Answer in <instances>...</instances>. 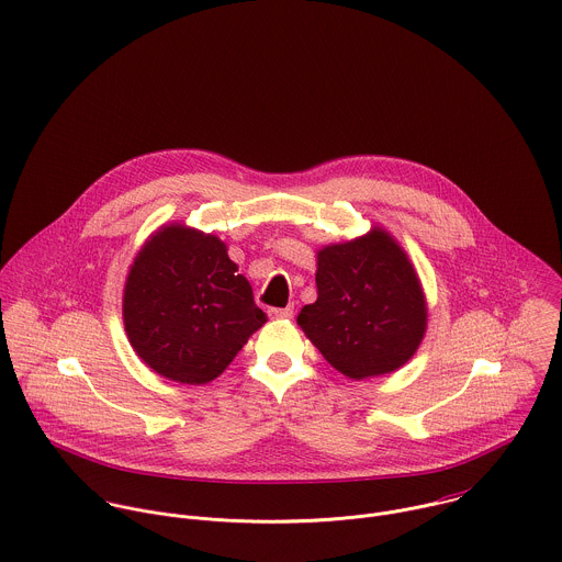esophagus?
Masks as SVG:
<instances>
[{
	"instance_id": "esophagus-1",
	"label": "esophagus",
	"mask_w": 562,
	"mask_h": 562,
	"mask_svg": "<svg viewBox=\"0 0 562 562\" xmlns=\"http://www.w3.org/2000/svg\"><path fill=\"white\" fill-rule=\"evenodd\" d=\"M269 317H273V319H291V317H293V306H286V308H269Z\"/></svg>"
}]
</instances>
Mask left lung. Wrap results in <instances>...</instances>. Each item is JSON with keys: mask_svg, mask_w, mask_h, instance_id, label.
Here are the masks:
<instances>
[{"mask_svg": "<svg viewBox=\"0 0 562 562\" xmlns=\"http://www.w3.org/2000/svg\"><path fill=\"white\" fill-rule=\"evenodd\" d=\"M426 300L402 247L382 229L317 254V302L297 315L324 358L351 380L400 369L426 333Z\"/></svg>", "mask_w": 562, "mask_h": 562, "instance_id": "8db88e82", "label": "left lung"}]
</instances>
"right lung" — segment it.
<instances>
[{
	"label": "right lung",
	"instance_id": "add662e5",
	"mask_svg": "<svg viewBox=\"0 0 562 562\" xmlns=\"http://www.w3.org/2000/svg\"><path fill=\"white\" fill-rule=\"evenodd\" d=\"M265 322L249 282L213 234L162 227L130 269L125 333L145 364L169 380H215Z\"/></svg>",
	"mask_w": 562,
	"mask_h": 562
}]
</instances>
